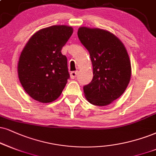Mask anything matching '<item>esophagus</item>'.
<instances>
[{
	"label": "esophagus",
	"mask_w": 156,
	"mask_h": 156,
	"mask_svg": "<svg viewBox=\"0 0 156 156\" xmlns=\"http://www.w3.org/2000/svg\"><path fill=\"white\" fill-rule=\"evenodd\" d=\"M77 72H78L77 71H76V72H72L70 73V76L72 80H74V79L76 78V75H77Z\"/></svg>",
	"instance_id": "34e87169"
}]
</instances>
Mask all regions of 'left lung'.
Instances as JSON below:
<instances>
[{
	"label": "left lung",
	"mask_w": 156,
	"mask_h": 156,
	"mask_svg": "<svg viewBox=\"0 0 156 156\" xmlns=\"http://www.w3.org/2000/svg\"><path fill=\"white\" fill-rule=\"evenodd\" d=\"M78 37L90 53L93 78L83 87L88 102L107 105L119 98L131 77V63L126 48L114 34L101 29L80 27Z\"/></svg>",
	"instance_id": "obj_1"
}]
</instances>
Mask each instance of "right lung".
<instances>
[{
	"instance_id": "add662e5",
	"label": "right lung",
	"mask_w": 156,
	"mask_h": 156,
	"mask_svg": "<svg viewBox=\"0 0 156 156\" xmlns=\"http://www.w3.org/2000/svg\"><path fill=\"white\" fill-rule=\"evenodd\" d=\"M73 33L71 27L52 26L36 32L21 53L19 81L30 97L50 103L62 93L70 76L61 49Z\"/></svg>"
}]
</instances>
